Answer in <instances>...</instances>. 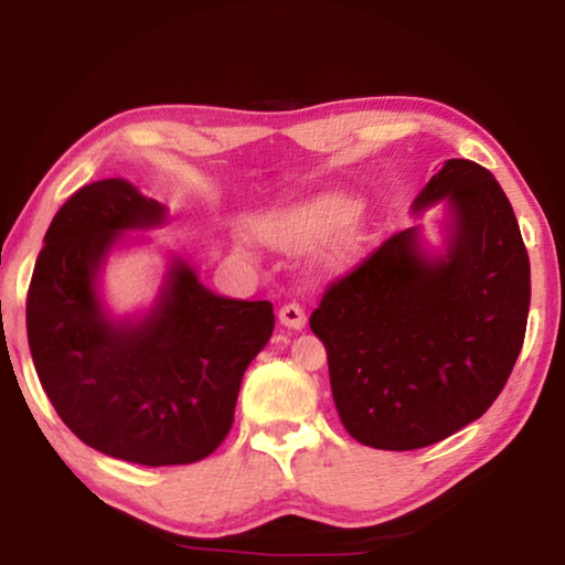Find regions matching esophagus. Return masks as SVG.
<instances>
[{"instance_id":"esophagus-1","label":"esophagus","mask_w":565,"mask_h":565,"mask_svg":"<svg viewBox=\"0 0 565 565\" xmlns=\"http://www.w3.org/2000/svg\"><path fill=\"white\" fill-rule=\"evenodd\" d=\"M279 321L289 329H303L306 327V313L301 309V303H296V301L284 303L279 309Z\"/></svg>"}]
</instances>
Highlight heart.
<instances>
[{
  "instance_id": "heart-1",
  "label": "heart",
  "mask_w": 565,
  "mask_h": 565,
  "mask_svg": "<svg viewBox=\"0 0 565 565\" xmlns=\"http://www.w3.org/2000/svg\"><path fill=\"white\" fill-rule=\"evenodd\" d=\"M356 214L359 204L349 194L321 191L317 196L264 216L259 234L266 244L284 248V252H301L306 246L341 234Z\"/></svg>"
}]
</instances>
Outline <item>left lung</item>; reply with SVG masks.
Masks as SVG:
<instances>
[{"label":"left lung","mask_w":565,"mask_h":565,"mask_svg":"<svg viewBox=\"0 0 565 565\" xmlns=\"http://www.w3.org/2000/svg\"><path fill=\"white\" fill-rule=\"evenodd\" d=\"M438 202L451 216L441 256L404 228L331 281L309 319L343 428L384 451L438 444L481 418L525 337L531 264L501 184L448 159L411 209Z\"/></svg>","instance_id":"8db88e82"}]
</instances>
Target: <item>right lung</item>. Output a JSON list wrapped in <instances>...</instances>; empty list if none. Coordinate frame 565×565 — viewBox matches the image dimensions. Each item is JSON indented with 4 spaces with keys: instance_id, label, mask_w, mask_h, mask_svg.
<instances>
[{
    "instance_id": "1",
    "label": "right lung",
    "mask_w": 565,
    "mask_h": 565,
    "mask_svg": "<svg viewBox=\"0 0 565 565\" xmlns=\"http://www.w3.org/2000/svg\"><path fill=\"white\" fill-rule=\"evenodd\" d=\"M164 218L124 179L82 186L46 228L26 294V339L56 414L79 441L141 466L216 451L244 371L274 331L269 301L216 296L181 259L147 317L109 319L97 291L104 259L124 232Z\"/></svg>"
}]
</instances>
